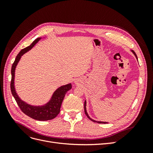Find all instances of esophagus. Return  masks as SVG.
<instances>
[{
    "label": "esophagus",
    "instance_id": "esophagus-1",
    "mask_svg": "<svg viewBox=\"0 0 153 153\" xmlns=\"http://www.w3.org/2000/svg\"><path fill=\"white\" fill-rule=\"evenodd\" d=\"M76 83H77V82H75V84H76Z\"/></svg>",
    "mask_w": 153,
    "mask_h": 153
}]
</instances>
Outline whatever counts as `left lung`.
<instances>
[{"label":"left lung","instance_id":"1","mask_svg":"<svg viewBox=\"0 0 153 153\" xmlns=\"http://www.w3.org/2000/svg\"><path fill=\"white\" fill-rule=\"evenodd\" d=\"M131 52H133V53L135 55V57L137 58V55H136V53H135V52H134L133 50H131ZM87 103H86V100L85 101V102H84V111H85V115H87V117L89 118L91 121H93V122H94V123H103V124H106V123H108L107 122H103V121H95V120H94V119H91L89 116V115H88V114H87V109H86V104Z\"/></svg>","mask_w":153,"mask_h":153}]
</instances>
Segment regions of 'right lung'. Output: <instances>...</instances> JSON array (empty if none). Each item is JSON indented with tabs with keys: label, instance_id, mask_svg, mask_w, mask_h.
Masks as SVG:
<instances>
[{
	"label": "right lung",
	"instance_id": "obj_1",
	"mask_svg": "<svg viewBox=\"0 0 153 153\" xmlns=\"http://www.w3.org/2000/svg\"><path fill=\"white\" fill-rule=\"evenodd\" d=\"M41 38H38L32 43L24 49H22L17 55L15 62H13L11 68V93L15 98L18 105L21 110L29 117L38 120V121H48L54 119L59 114L61 110V104L65 96L66 92L72 88L71 83L59 87L54 91L49 101L43 105L34 106L27 103L24 101L20 99L17 94L15 87V69L18 63L19 62L22 56L26 52L34 47V45L38 42Z\"/></svg>",
	"mask_w": 153,
	"mask_h": 153
}]
</instances>
